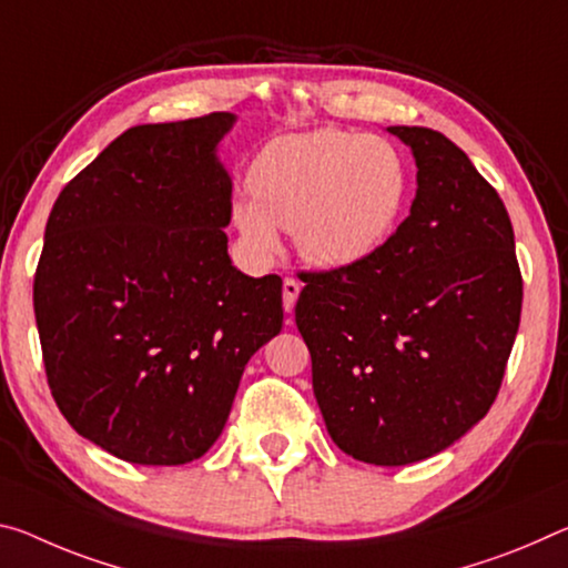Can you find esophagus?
Listing matches in <instances>:
<instances>
[{
    "instance_id": "34e87169",
    "label": "esophagus",
    "mask_w": 568,
    "mask_h": 568,
    "mask_svg": "<svg viewBox=\"0 0 568 568\" xmlns=\"http://www.w3.org/2000/svg\"><path fill=\"white\" fill-rule=\"evenodd\" d=\"M298 293H301V283L295 281V277H285L283 281V308L287 313H293L295 301H298Z\"/></svg>"
}]
</instances>
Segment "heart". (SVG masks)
<instances>
[{
	"instance_id": "heart-1",
	"label": "heart",
	"mask_w": 568,
	"mask_h": 568,
	"mask_svg": "<svg viewBox=\"0 0 568 568\" xmlns=\"http://www.w3.org/2000/svg\"><path fill=\"white\" fill-rule=\"evenodd\" d=\"M247 184L252 202L235 206V222L255 255H273L277 224L305 263L346 267L392 235L409 179L389 141L313 131L267 143Z\"/></svg>"
}]
</instances>
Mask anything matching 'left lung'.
Wrapping results in <instances>:
<instances>
[{
  "label": "left lung",
  "instance_id": "8db88e82",
  "mask_svg": "<svg viewBox=\"0 0 568 568\" xmlns=\"http://www.w3.org/2000/svg\"><path fill=\"white\" fill-rule=\"evenodd\" d=\"M417 161L409 217L362 263L305 273L295 323L328 435L368 465L443 453L498 397L524 303L506 204L439 131L392 125Z\"/></svg>",
  "mask_w": 568,
  "mask_h": 568
}]
</instances>
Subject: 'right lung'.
Returning <instances> with one entry per match:
<instances>
[{"instance_id":"add662e5","label":"right lung","mask_w":568,"mask_h":568,"mask_svg":"<svg viewBox=\"0 0 568 568\" xmlns=\"http://www.w3.org/2000/svg\"><path fill=\"white\" fill-rule=\"evenodd\" d=\"M235 115L133 125L70 179L34 273L48 384L78 435L136 465L220 437L240 376L283 328V281L227 255Z\"/></svg>"}]
</instances>
